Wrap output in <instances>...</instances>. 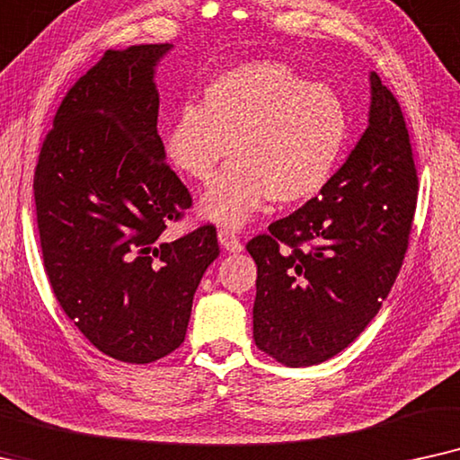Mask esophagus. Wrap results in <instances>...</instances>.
Masks as SVG:
<instances>
[{
	"mask_svg": "<svg viewBox=\"0 0 460 460\" xmlns=\"http://www.w3.org/2000/svg\"><path fill=\"white\" fill-rule=\"evenodd\" d=\"M218 242L229 254H240L243 250V243L237 240L235 234H231V231H226V229L218 231Z\"/></svg>",
	"mask_w": 460,
	"mask_h": 460,
	"instance_id": "1",
	"label": "esophagus"
}]
</instances>
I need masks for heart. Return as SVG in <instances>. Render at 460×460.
I'll return each mask as SVG.
<instances>
[{"mask_svg": "<svg viewBox=\"0 0 460 460\" xmlns=\"http://www.w3.org/2000/svg\"><path fill=\"white\" fill-rule=\"evenodd\" d=\"M349 113L332 88L278 60L220 73L201 102L182 105L166 132V157L176 172L204 182L234 162L199 195L198 212L240 229L269 198L292 206L323 191L345 155Z\"/></svg>", "mask_w": 460, "mask_h": 460, "instance_id": "heart-1", "label": "heart"}]
</instances>
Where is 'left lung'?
Here are the masks:
<instances>
[{
	"mask_svg": "<svg viewBox=\"0 0 460 460\" xmlns=\"http://www.w3.org/2000/svg\"><path fill=\"white\" fill-rule=\"evenodd\" d=\"M416 191L402 109L372 71L368 128L345 164L317 198L248 242L256 347L301 368L351 345L400 273Z\"/></svg>",
	"mask_w": 460,
	"mask_h": 460,
	"instance_id": "obj_1",
	"label": "left lung"
}]
</instances>
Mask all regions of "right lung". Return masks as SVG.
<instances>
[{
	"mask_svg": "<svg viewBox=\"0 0 460 460\" xmlns=\"http://www.w3.org/2000/svg\"><path fill=\"white\" fill-rule=\"evenodd\" d=\"M172 48L107 50L60 102L33 179L54 296L98 351L128 364L185 341L193 294L220 252L210 225L159 237L191 206L157 134L155 69Z\"/></svg>",
	"mask_w": 460,
	"mask_h": 460,
	"instance_id": "1",
	"label": "right lung"
}]
</instances>
